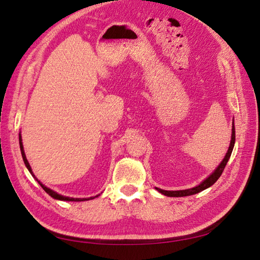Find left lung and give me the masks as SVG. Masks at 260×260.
<instances>
[{
  "mask_svg": "<svg viewBox=\"0 0 260 260\" xmlns=\"http://www.w3.org/2000/svg\"><path fill=\"white\" fill-rule=\"evenodd\" d=\"M235 142H236V133H235V126H233V135H231V142H230V146H229V150L227 152V154H225L224 158L222 159V162L220 163L219 167L215 169L214 172L209 176V178H207L206 180H204L201 184H199L198 186L196 187H192V189H189V190H180V191H165V190H162V189H158V187H156V190L158 192H161L162 194L167 196V197H187V196H192V194H197V193L201 192L203 190H206L207 187L211 186L212 184H214L215 182H217V180L221 176L223 170L225 168V165H227L229 158L231 156V153H233V150H234V146H235Z\"/></svg>",
  "mask_w": 260,
  "mask_h": 260,
  "instance_id": "obj_1",
  "label": "left lung"
}]
</instances>
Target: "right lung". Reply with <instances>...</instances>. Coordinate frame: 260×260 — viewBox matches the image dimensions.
I'll use <instances>...</instances> for the list:
<instances>
[{
  "label": "right lung",
  "instance_id": "right-lung-1",
  "mask_svg": "<svg viewBox=\"0 0 260 260\" xmlns=\"http://www.w3.org/2000/svg\"><path fill=\"white\" fill-rule=\"evenodd\" d=\"M19 141H20V150H21V154H22V157H23V161H24V164H25V167L27 168V170L30 171V173L33 175V178H35L37 181H38V179L36 178L35 176V174L32 173V170H31V167H30V164H29V162H27V159H26V157H25V154H24V150H23V145H22V140H21V135L19 136ZM39 182V184L41 185V187L43 190H45L49 196H51L53 199H57V200H62V201H84V200H89V199H93V198H89V199H75V198H69V197H63V196H60V194H58L57 192H54V191H52L51 189H49V187H47V186H45L43 185L42 183H40V181H38Z\"/></svg>",
  "mask_w": 260,
  "mask_h": 260
}]
</instances>
